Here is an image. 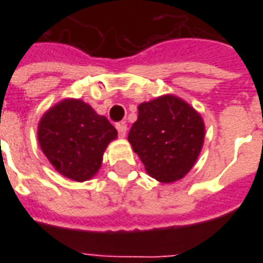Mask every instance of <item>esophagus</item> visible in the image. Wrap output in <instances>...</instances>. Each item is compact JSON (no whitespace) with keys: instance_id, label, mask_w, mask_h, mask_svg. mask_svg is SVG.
<instances>
[{"instance_id":"1","label":"esophagus","mask_w":263,"mask_h":263,"mask_svg":"<svg viewBox=\"0 0 263 263\" xmlns=\"http://www.w3.org/2000/svg\"><path fill=\"white\" fill-rule=\"evenodd\" d=\"M115 128H117L118 135H120L121 138L125 137L126 135V124L125 122H120V124H117V125H115Z\"/></svg>"}]
</instances>
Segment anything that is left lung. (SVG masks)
Listing matches in <instances>:
<instances>
[{"label":"left lung","instance_id":"8db88e82","mask_svg":"<svg viewBox=\"0 0 263 263\" xmlns=\"http://www.w3.org/2000/svg\"><path fill=\"white\" fill-rule=\"evenodd\" d=\"M204 131L201 115L190 104L166 94L139 104L128 141L151 176L160 183H173L196 163Z\"/></svg>","mask_w":263,"mask_h":263}]
</instances>
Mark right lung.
Returning <instances> with one entry per match:
<instances>
[{
  "mask_svg": "<svg viewBox=\"0 0 263 263\" xmlns=\"http://www.w3.org/2000/svg\"><path fill=\"white\" fill-rule=\"evenodd\" d=\"M117 135L104 115L76 98L49 108L37 125V141L45 156L60 175L74 182H86L97 173L104 151Z\"/></svg>",
  "mask_w": 263,
  "mask_h": 263,
  "instance_id": "right-lung-1",
  "label": "right lung"
}]
</instances>
